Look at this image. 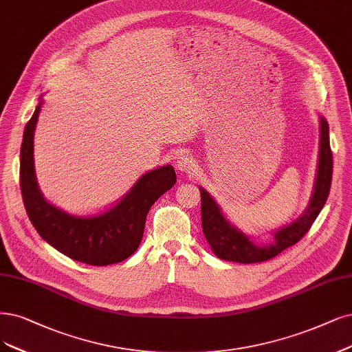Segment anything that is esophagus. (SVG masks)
Segmentation results:
<instances>
[{
    "label": "esophagus",
    "mask_w": 352,
    "mask_h": 352,
    "mask_svg": "<svg viewBox=\"0 0 352 352\" xmlns=\"http://www.w3.org/2000/svg\"><path fill=\"white\" fill-rule=\"evenodd\" d=\"M177 169L179 173H186V174H192L194 171H196L197 168V164H196V160L192 158L191 153L188 152H183L181 153L178 158H177Z\"/></svg>",
    "instance_id": "34e87169"
}]
</instances>
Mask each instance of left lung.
Wrapping results in <instances>:
<instances>
[{
	"label": "left lung",
	"instance_id": "left-lung-1",
	"mask_svg": "<svg viewBox=\"0 0 352 352\" xmlns=\"http://www.w3.org/2000/svg\"><path fill=\"white\" fill-rule=\"evenodd\" d=\"M319 119L320 140L318 169L310 201L305 212L297 219H294L292 223L284 225L272 232L274 241L271 243H258L251 236L243 233L239 228L230 223V220L222 212V207L210 196V192H207L203 187H199L201 194L203 232L213 254L217 258L241 264L267 261V259L274 258L285 248H289V246L300 241L306 235L310 226L314 225L329 196L333 166L329 145V124L324 117L320 116Z\"/></svg>",
	"mask_w": 352,
	"mask_h": 352
}]
</instances>
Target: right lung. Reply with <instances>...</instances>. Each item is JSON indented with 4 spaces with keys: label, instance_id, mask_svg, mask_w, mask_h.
Here are the masks:
<instances>
[{
    "label": "right lung",
    "instance_id": "1",
    "mask_svg": "<svg viewBox=\"0 0 352 352\" xmlns=\"http://www.w3.org/2000/svg\"><path fill=\"white\" fill-rule=\"evenodd\" d=\"M43 100L25 124L20 149V187L25 212L38 235L55 250L88 265L124 261L140 245L152 204L171 188L177 175L173 165L139 177L120 201L94 214H75L49 201L34 171V130Z\"/></svg>",
    "mask_w": 352,
    "mask_h": 352
}]
</instances>
